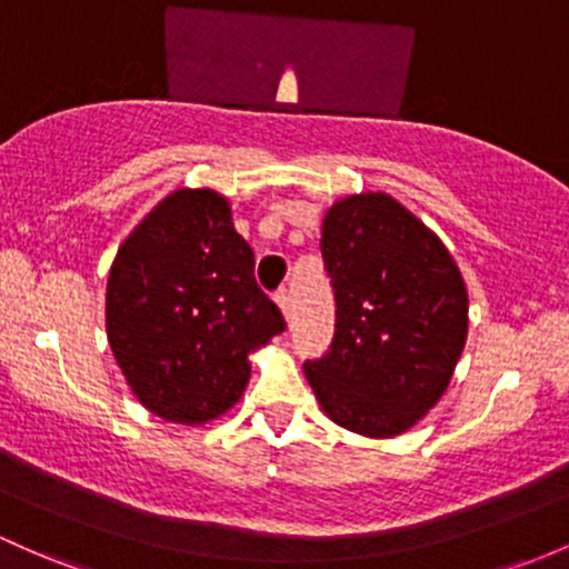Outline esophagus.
<instances>
[{
    "instance_id": "esophagus-1",
    "label": "esophagus",
    "mask_w": 569,
    "mask_h": 569,
    "mask_svg": "<svg viewBox=\"0 0 569 569\" xmlns=\"http://www.w3.org/2000/svg\"><path fill=\"white\" fill-rule=\"evenodd\" d=\"M274 305H278V308H280V313L289 318V310H291V308H289V291L280 289L278 295H274Z\"/></svg>"
}]
</instances>
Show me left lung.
Returning a JSON list of instances; mask_svg holds the SVG:
<instances>
[{"mask_svg":"<svg viewBox=\"0 0 569 569\" xmlns=\"http://www.w3.org/2000/svg\"><path fill=\"white\" fill-rule=\"evenodd\" d=\"M321 253L337 323L329 353L305 361L323 416L383 440L440 402L467 342L470 299L451 251L386 191L337 199Z\"/></svg>","mask_w":569,"mask_h":569,"instance_id":"1","label":"left lung"}]
</instances>
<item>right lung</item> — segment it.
I'll list each match as a JSON object with an SVG mask.
<instances>
[{"label": "right lung", "mask_w": 569, "mask_h": 569, "mask_svg": "<svg viewBox=\"0 0 569 569\" xmlns=\"http://www.w3.org/2000/svg\"><path fill=\"white\" fill-rule=\"evenodd\" d=\"M110 351L137 402L202 427L246 395L251 356L286 329L216 189H174L118 248L104 291Z\"/></svg>", "instance_id": "add662e5"}]
</instances>
